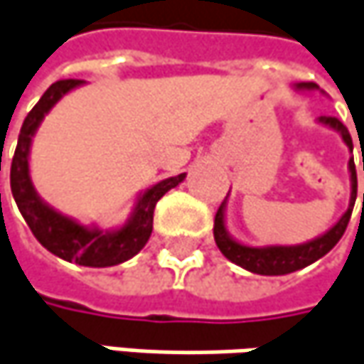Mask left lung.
<instances>
[{
    "instance_id": "1",
    "label": "left lung",
    "mask_w": 364,
    "mask_h": 364,
    "mask_svg": "<svg viewBox=\"0 0 364 364\" xmlns=\"http://www.w3.org/2000/svg\"><path fill=\"white\" fill-rule=\"evenodd\" d=\"M297 92H318L319 85L311 82H301L293 85ZM323 94V92H321ZM319 124L336 131L338 135L342 136L344 145L348 147V151L353 154V139L348 129L334 117H319ZM363 170H364V159H363ZM348 172H350V203L346 213L338 219L336 223L328 231H323L321 235L303 242V244L295 245H247L237 242L231 233H229L228 223H225V209H228V198L221 203V207L215 215V242L217 247L221 250V254L231 260L233 264L242 266L245 270L254 272V274H264V277H279V274H289L301 270L309 264H314L319 258H323L334 245L340 242V237L344 235L346 225L350 221L353 215V207L356 200V170H355V159H348ZM363 207H364V194H363Z\"/></svg>"
}]
</instances>
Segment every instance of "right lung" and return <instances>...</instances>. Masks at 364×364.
Here are the masks:
<instances>
[{
  "mask_svg": "<svg viewBox=\"0 0 364 364\" xmlns=\"http://www.w3.org/2000/svg\"><path fill=\"white\" fill-rule=\"evenodd\" d=\"M83 83L85 82L82 80H61V82L53 83L43 94V98L36 102V106L28 112L18 135L16 154L11 159L9 184H11L14 200L28 223V228L50 254L59 256L65 262L106 268V266H117V264L131 260L145 247L154 231V210L157 200L168 191L176 188L180 182H184L186 173L166 178L154 186H149L147 191L139 192L127 221L112 229H102L94 223L83 225L73 217H67L61 210L50 207L45 198H41L30 176L32 141L41 122L55 108V104L69 92H73L75 87H82Z\"/></svg>",
  "mask_w": 364,
  "mask_h": 364,
  "instance_id": "obj_1",
  "label": "right lung"
}]
</instances>
